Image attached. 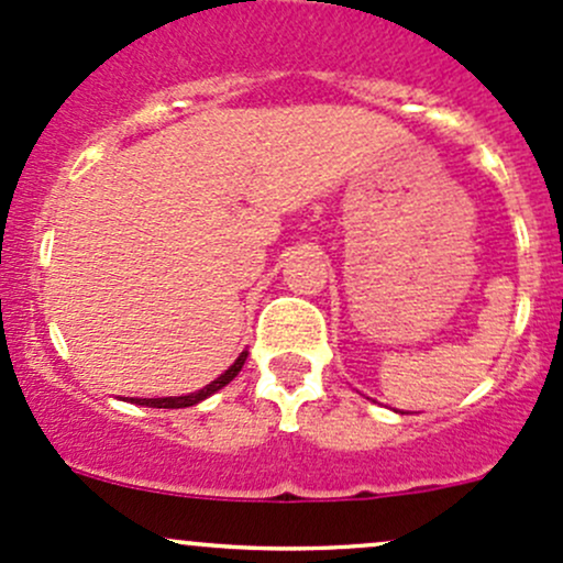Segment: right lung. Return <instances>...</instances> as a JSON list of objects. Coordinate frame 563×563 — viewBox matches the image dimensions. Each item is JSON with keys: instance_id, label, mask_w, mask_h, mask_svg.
<instances>
[{"instance_id": "add662e5", "label": "right lung", "mask_w": 563, "mask_h": 563, "mask_svg": "<svg viewBox=\"0 0 563 563\" xmlns=\"http://www.w3.org/2000/svg\"><path fill=\"white\" fill-rule=\"evenodd\" d=\"M245 357H249V350L240 352L238 361H234L232 366L227 368L224 374L216 376L211 385H206V387H202V390H197V393H189V395H170V398H128V400H131V404H135V406H150V409H187V406L200 404V400L211 398L213 393H219L221 387L230 385L234 376L240 374V368H243Z\"/></svg>"}]
</instances>
